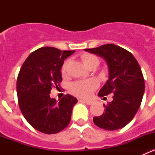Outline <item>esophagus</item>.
I'll use <instances>...</instances> for the list:
<instances>
[{
    "label": "esophagus",
    "instance_id": "1",
    "mask_svg": "<svg viewBox=\"0 0 155 155\" xmlns=\"http://www.w3.org/2000/svg\"><path fill=\"white\" fill-rule=\"evenodd\" d=\"M82 102H85V103H87V105H92L93 103H94V101H92V100H81Z\"/></svg>",
    "mask_w": 155,
    "mask_h": 155
}]
</instances>
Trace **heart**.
<instances>
[{"label":"heart","mask_w":155,"mask_h":155,"mask_svg":"<svg viewBox=\"0 0 155 155\" xmlns=\"http://www.w3.org/2000/svg\"><path fill=\"white\" fill-rule=\"evenodd\" d=\"M81 60L83 64L90 68L91 67H95L99 64L98 57L96 56L91 54V53H84L81 56ZM67 67H68V62L65 61L61 68V73L63 75L66 74L67 71ZM98 87V82L94 79H88V80L84 81H77L73 82L70 85V90L74 94L81 98H87L91 94L92 91Z\"/></svg>","instance_id":"b5f03b06"}]
</instances>
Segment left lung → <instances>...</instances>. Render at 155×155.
<instances>
[{"instance_id": "obj_1", "label": "left lung", "mask_w": 155, "mask_h": 155, "mask_svg": "<svg viewBox=\"0 0 155 155\" xmlns=\"http://www.w3.org/2000/svg\"><path fill=\"white\" fill-rule=\"evenodd\" d=\"M84 50L103 57L109 67V80L98 95L113 93V101L103 104L105 113L94 117L93 122L105 130L123 128L133 120L141 104L145 84L140 67L130 52L115 44Z\"/></svg>"}]
</instances>
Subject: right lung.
Segmentation results:
<instances>
[{
	"mask_svg": "<svg viewBox=\"0 0 155 155\" xmlns=\"http://www.w3.org/2000/svg\"><path fill=\"white\" fill-rule=\"evenodd\" d=\"M74 52L39 48L27 57L20 69L16 87L19 108L28 124L39 132L57 134L69 125L77 98L66 94L57 102L50 94L52 87H58L62 81L64 60Z\"/></svg>",
	"mask_w": 155,
	"mask_h": 155,
	"instance_id": "right-lung-1",
	"label": "right lung"
}]
</instances>
